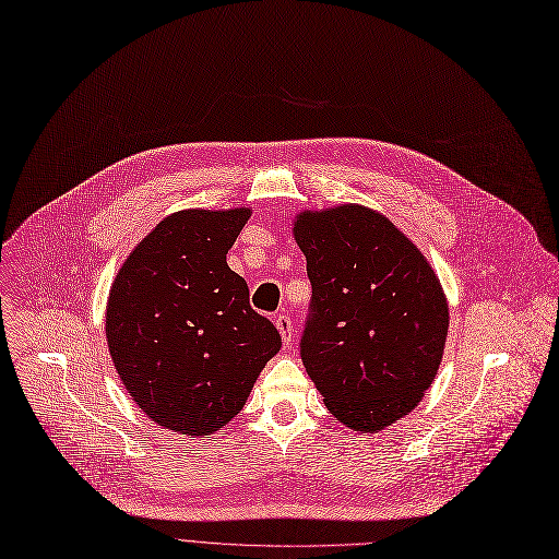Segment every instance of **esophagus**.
I'll use <instances>...</instances> for the list:
<instances>
[{"label":"esophagus","instance_id":"obj_1","mask_svg":"<svg viewBox=\"0 0 559 559\" xmlns=\"http://www.w3.org/2000/svg\"><path fill=\"white\" fill-rule=\"evenodd\" d=\"M275 326H277V331L282 333V342H284V345H290V340H293V322H290V318H288L286 313H280V316L275 318Z\"/></svg>","mask_w":559,"mask_h":559}]
</instances>
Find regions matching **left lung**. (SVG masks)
<instances>
[{
	"instance_id": "left-lung-1",
	"label": "left lung",
	"mask_w": 559,
	"mask_h": 559,
	"mask_svg": "<svg viewBox=\"0 0 559 559\" xmlns=\"http://www.w3.org/2000/svg\"><path fill=\"white\" fill-rule=\"evenodd\" d=\"M311 305L299 356L329 412L378 432L412 412L432 384L448 337V302L420 250L362 205L302 212Z\"/></svg>"
}]
</instances>
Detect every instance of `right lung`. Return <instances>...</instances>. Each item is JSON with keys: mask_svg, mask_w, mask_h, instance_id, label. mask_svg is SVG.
<instances>
[{"mask_svg": "<svg viewBox=\"0 0 559 559\" xmlns=\"http://www.w3.org/2000/svg\"><path fill=\"white\" fill-rule=\"evenodd\" d=\"M250 210L169 214L127 257L107 302V345L122 384L158 425L217 432L280 352L226 254Z\"/></svg>", "mask_w": 559, "mask_h": 559, "instance_id": "1", "label": "right lung"}]
</instances>
